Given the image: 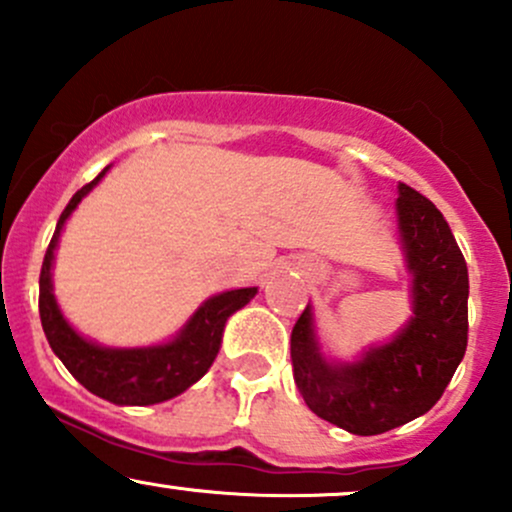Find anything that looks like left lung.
<instances>
[{
	"instance_id": "1",
	"label": "left lung",
	"mask_w": 512,
	"mask_h": 512,
	"mask_svg": "<svg viewBox=\"0 0 512 512\" xmlns=\"http://www.w3.org/2000/svg\"><path fill=\"white\" fill-rule=\"evenodd\" d=\"M397 195L399 243L411 274L404 327L354 361L322 354L310 303L291 332L293 380L305 404L356 436H378L426 414L467 351V262L431 199L404 182Z\"/></svg>"
}]
</instances>
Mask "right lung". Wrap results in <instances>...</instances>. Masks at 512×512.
I'll list each match as a JSON object with an SVG mask.
<instances>
[{"mask_svg":"<svg viewBox=\"0 0 512 512\" xmlns=\"http://www.w3.org/2000/svg\"><path fill=\"white\" fill-rule=\"evenodd\" d=\"M108 170L110 166H105L96 180L81 187L69 199L67 209L57 221L55 236L50 240L40 269V322L55 356L88 392L120 407H146L182 395L207 373L221 349L228 317L255 298L257 286L231 289L207 298L182 325V330L161 344L129 346V349L103 346L76 332L62 315L52 291V264H55V250L60 245L64 223Z\"/></svg>","mask_w":512,"mask_h":512,"instance_id":"obj_1","label":"right lung"}]
</instances>
